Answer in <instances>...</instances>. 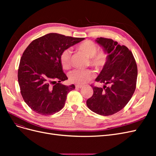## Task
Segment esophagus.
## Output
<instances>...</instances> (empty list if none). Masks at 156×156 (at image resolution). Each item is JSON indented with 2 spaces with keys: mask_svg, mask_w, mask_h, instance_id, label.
<instances>
[{
  "mask_svg": "<svg viewBox=\"0 0 156 156\" xmlns=\"http://www.w3.org/2000/svg\"><path fill=\"white\" fill-rule=\"evenodd\" d=\"M83 86V85H81V84H76L75 85V87H76V88H81Z\"/></svg>",
  "mask_w": 156,
  "mask_h": 156,
  "instance_id": "1",
  "label": "esophagus"
}]
</instances>
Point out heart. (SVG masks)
Listing matches in <instances>:
<instances>
[{
	"label": "heart",
	"instance_id": "1",
	"mask_svg": "<svg viewBox=\"0 0 156 156\" xmlns=\"http://www.w3.org/2000/svg\"><path fill=\"white\" fill-rule=\"evenodd\" d=\"M76 49L89 58L88 65L96 70H101L105 68L108 60V54L105 51L98 50V45L90 40L82 41L76 46ZM72 51L69 49L63 50L60 55V62L62 68L68 69L71 66ZM94 77V73L90 69H74L69 73L71 83L83 84Z\"/></svg>",
	"mask_w": 156,
	"mask_h": 156
}]
</instances>
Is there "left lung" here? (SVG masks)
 <instances>
[{
	"instance_id": "8db88e82",
	"label": "left lung",
	"mask_w": 156,
	"mask_h": 156,
	"mask_svg": "<svg viewBox=\"0 0 156 156\" xmlns=\"http://www.w3.org/2000/svg\"><path fill=\"white\" fill-rule=\"evenodd\" d=\"M96 41L107 52L108 60L96 79L105 85H91L94 93L87 105L98 115L109 116L122 110L131 100L136 88L137 66L131 51L125 45L105 37H98Z\"/></svg>"
}]
</instances>
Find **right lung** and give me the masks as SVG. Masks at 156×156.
Masks as SVG:
<instances>
[{"label": "right lung", "mask_w": 156, "mask_h": 156, "mask_svg": "<svg viewBox=\"0 0 156 156\" xmlns=\"http://www.w3.org/2000/svg\"><path fill=\"white\" fill-rule=\"evenodd\" d=\"M84 39L49 33L33 40L23 52L18 82L23 100L33 111L51 115L64 107L68 94L75 87L60 83L68 77L63 72L60 55Z\"/></svg>", "instance_id": "right-lung-1"}]
</instances>
